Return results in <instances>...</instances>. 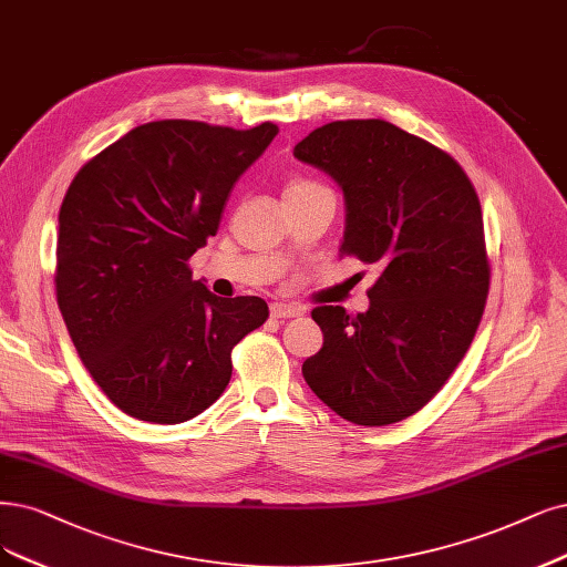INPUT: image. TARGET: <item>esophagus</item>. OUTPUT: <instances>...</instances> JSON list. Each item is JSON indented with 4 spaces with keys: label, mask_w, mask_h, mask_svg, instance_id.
Segmentation results:
<instances>
[{
    "label": "esophagus",
    "mask_w": 567,
    "mask_h": 567,
    "mask_svg": "<svg viewBox=\"0 0 567 567\" xmlns=\"http://www.w3.org/2000/svg\"><path fill=\"white\" fill-rule=\"evenodd\" d=\"M270 316L272 318H299V316H303V310L291 306V303H270Z\"/></svg>",
    "instance_id": "obj_1"
}]
</instances>
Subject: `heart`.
I'll return each instance as SVG.
<instances>
[{"label": "heart", "instance_id": "b5f03b06", "mask_svg": "<svg viewBox=\"0 0 567 567\" xmlns=\"http://www.w3.org/2000/svg\"><path fill=\"white\" fill-rule=\"evenodd\" d=\"M303 186H310V182H291L285 192H295V188H303Z\"/></svg>", "mask_w": 567, "mask_h": 567}]
</instances>
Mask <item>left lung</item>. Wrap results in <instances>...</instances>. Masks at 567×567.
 I'll use <instances>...</instances> for the list:
<instances>
[{"instance_id":"8db88e82","label":"left lung","mask_w":567,"mask_h":567,"mask_svg":"<svg viewBox=\"0 0 567 567\" xmlns=\"http://www.w3.org/2000/svg\"><path fill=\"white\" fill-rule=\"evenodd\" d=\"M295 158L341 186V257L379 268L364 312L312 310L324 343L303 379L354 425L400 423L442 390L484 316L491 268L478 196L446 152L381 118L327 123Z\"/></svg>"}]
</instances>
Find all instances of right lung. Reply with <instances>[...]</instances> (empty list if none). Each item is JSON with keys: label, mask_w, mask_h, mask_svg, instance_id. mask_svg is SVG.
Wrapping results in <instances>:
<instances>
[{"label": "right lung", "mask_w": 567, "mask_h": 567, "mask_svg": "<svg viewBox=\"0 0 567 567\" xmlns=\"http://www.w3.org/2000/svg\"><path fill=\"white\" fill-rule=\"evenodd\" d=\"M278 135L152 121L72 179L58 215L55 289L83 367L137 421L186 423L230 381V350L268 318L259 297L219 299L186 261L217 234L238 177Z\"/></svg>", "instance_id": "right-lung-1"}]
</instances>
